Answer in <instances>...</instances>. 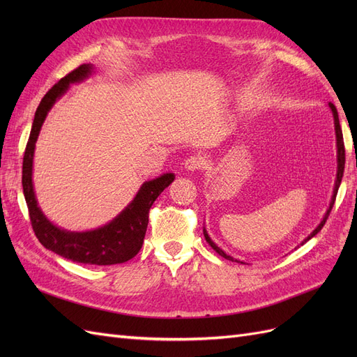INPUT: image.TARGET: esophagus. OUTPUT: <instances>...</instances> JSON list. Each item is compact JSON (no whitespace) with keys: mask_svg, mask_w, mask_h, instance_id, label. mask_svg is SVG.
<instances>
[{"mask_svg":"<svg viewBox=\"0 0 357 357\" xmlns=\"http://www.w3.org/2000/svg\"><path fill=\"white\" fill-rule=\"evenodd\" d=\"M202 167H204V159L199 158V156H190L185 162V168L188 171H192V172L201 169Z\"/></svg>","mask_w":357,"mask_h":357,"instance_id":"obj_1","label":"esophagus"}]
</instances>
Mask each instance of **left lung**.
<instances>
[{
	"label": "left lung",
	"mask_w": 357,
	"mask_h": 357,
	"mask_svg": "<svg viewBox=\"0 0 357 357\" xmlns=\"http://www.w3.org/2000/svg\"><path fill=\"white\" fill-rule=\"evenodd\" d=\"M329 109H331V112H332V116H333V126H335V139H337V177H335V183H333V192H332V197H331V202H329V207H328V210H326V213H325V215H323V219L320 220V223L316 226V229L312 231L308 236H305L304 240L301 241V244L299 245H302V244H305L307 241H310L312 236H316L320 231H321V228H323V225L326 223V219L329 218V213H331V210H332V207H333V202H335V197H337V193H338V189H340V185H341V180H342V174H344V164H345V150H344V142H342V131H341V126H340V119H338V112H337V109H335V105L333 104H331L329 102ZM202 231H204V236H205V240H207V243L213 247V250H215V253H219L222 257H225V259H228V261H232V262H238V264H244L243 261H238V259H235V257H232V256H229V255H226L222 248L215 244L211 238H210V235H208V232H207V229H205V226L202 228ZM298 245V247H299Z\"/></svg>",
	"instance_id": "obj_1"
}]
</instances>
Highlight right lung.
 I'll list each match as a JSON object with an SVG mask.
<instances>
[{
	"instance_id": "add662e5",
	"label": "right lung",
	"mask_w": 357,
	"mask_h": 357,
	"mask_svg": "<svg viewBox=\"0 0 357 357\" xmlns=\"http://www.w3.org/2000/svg\"><path fill=\"white\" fill-rule=\"evenodd\" d=\"M93 73L95 67L92 63H83L61 79L43 96L40 105L37 107L25 149L22 186L32 229H34L38 241L47 250L77 264L116 265L129 261L139 252L147 231L149 210L164 189L174 181V172H165L156 178L144 181L139 186L134 199L113 220L100 226V228L80 232L61 228L43 213L37 201L34 181H32L36 143L49 112L55 102L62 98V95L67 93L71 84L89 79Z\"/></svg>"
}]
</instances>
